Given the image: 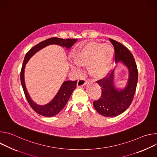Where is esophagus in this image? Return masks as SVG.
Wrapping results in <instances>:
<instances>
[{"instance_id":"34e87169","label":"esophagus","mask_w":157,"mask_h":157,"mask_svg":"<svg viewBox=\"0 0 157 157\" xmlns=\"http://www.w3.org/2000/svg\"><path fill=\"white\" fill-rule=\"evenodd\" d=\"M87 82L86 81V79L84 78H81L78 81V82H77V86L78 87H81V86H83L84 84H86V83Z\"/></svg>"}]
</instances>
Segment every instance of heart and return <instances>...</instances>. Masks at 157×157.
Listing matches in <instances>:
<instances>
[{
  "instance_id": "heart-1",
  "label": "heart",
  "mask_w": 157,
  "mask_h": 157,
  "mask_svg": "<svg viewBox=\"0 0 157 157\" xmlns=\"http://www.w3.org/2000/svg\"><path fill=\"white\" fill-rule=\"evenodd\" d=\"M114 51L110 44L91 42L81 47L72 54L75 64L89 66V72L97 78L105 76L110 70Z\"/></svg>"
}]
</instances>
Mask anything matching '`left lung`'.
Instances as JSON below:
<instances>
[{
  "label": "left lung",
  "instance_id": "8db88e82",
  "mask_svg": "<svg viewBox=\"0 0 157 157\" xmlns=\"http://www.w3.org/2000/svg\"><path fill=\"white\" fill-rule=\"evenodd\" d=\"M114 48L116 62L121 61L128 69L127 84L119 90L114 85V70L109 77L105 76L97 81L101 88V96L93 102L98 113L105 117H114L121 114L131 104L135 95L138 81L137 64L132 54L121 43L109 38Z\"/></svg>",
  "mask_w": 157,
  "mask_h": 157
}]
</instances>
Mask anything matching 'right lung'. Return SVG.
Instances as JSON below:
<instances>
[{"instance_id":"1","label":"right lung","mask_w":157,"mask_h":157,"mask_svg":"<svg viewBox=\"0 0 157 157\" xmlns=\"http://www.w3.org/2000/svg\"><path fill=\"white\" fill-rule=\"evenodd\" d=\"M77 41L76 39H63L56 37H53L48 38L46 40H44L38 44H36L35 47L31 48L26 54L23 64L21 69L20 72V81L21 84L24 89V92L25 96L27 98V100L31 106V107L36 112V113L40 115L45 116V117H52L57 114L64 108L67 102L68 101L72 93L76 87V81H64L61 85L59 90L58 93L53 98V99L49 102L48 104L44 105H39L35 104L30 98L26 89L25 80H24V70L25 64L29 59L37 52L42 49L43 48L45 47L50 44H59V45L66 47V48L70 49L74 43Z\"/></svg>"}]
</instances>
